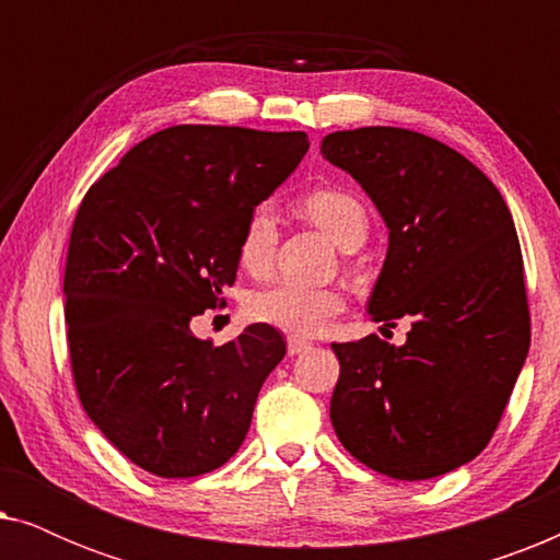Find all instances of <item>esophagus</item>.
I'll use <instances>...</instances> for the list:
<instances>
[{"label":"esophagus","mask_w":560,"mask_h":560,"mask_svg":"<svg viewBox=\"0 0 560 560\" xmlns=\"http://www.w3.org/2000/svg\"><path fill=\"white\" fill-rule=\"evenodd\" d=\"M308 349H311V343H308V341L295 339V336H290V339H288V354H290V357L303 354V351H308Z\"/></svg>","instance_id":"34e87169"}]
</instances>
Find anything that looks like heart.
Here are the masks:
<instances>
[{
	"label": "heart",
	"instance_id": "b5f03b06",
	"mask_svg": "<svg viewBox=\"0 0 560 560\" xmlns=\"http://www.w3.org/2000/svg\"><path fill=\"white\" fill-rule=\"evenodd\" d=\"M303 211L324 229L336 244H347L366 234L364 206L339 188H316L303 196ZM278 229L267 206L249 213L240 236V262L252 275H265L272 265ZM343 311V295L334 288H303L295 282H275L247 298V316L255 324L272 326L290 336H316L328 320Z\"/></svg>",
	"mask_w": 560,
	"mask_h": 560
}]
</instances>
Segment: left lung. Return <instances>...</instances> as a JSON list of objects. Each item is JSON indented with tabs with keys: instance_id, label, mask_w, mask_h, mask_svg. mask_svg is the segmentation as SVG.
Segmentation results:
<instances>
[{
	"instance_id": "1",
	"label": "left lung",
	"mask_w": 560,
	"mask_h": 560,
	"mask_svg": "<svg viewBox=\"0 0 560 560\" xmlns=\"http://www.w3.org/2000/svg\"><path fill=\"white\" fill-rule=\"evenodd\" d=\"M320 152L370 194L389 229L372 320H410L402 347L377 334L331 343L341 364L334 431L374 471L441 477L492 441L530 349L512 213L462 152L412 129L331 132Z\"/></svg>"
}]
</instances>
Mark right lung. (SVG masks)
<instances>
[{"instance_id": "1", "label": "right lung", "mask_w": 560, "mask_h": 560, "mask_svg": "<svg viewBox=\"0 0 560 560\" xmlns=\"http://www.w3.org/2000/svg\"><path fill=\"white\" fill-rule=\"evenodd\" d=\"M305 152V132L167 127L75 211L63 278L75 393L98 431L155 477L224 466L285 357L278 328L252 324L213 347L190 334V318L224 303L249 213Z\"/></svg>"}]
</instances>
